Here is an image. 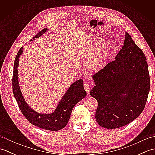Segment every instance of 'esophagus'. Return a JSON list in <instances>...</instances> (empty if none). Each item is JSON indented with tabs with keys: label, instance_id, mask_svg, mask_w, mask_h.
Instances as JSON below:
<instances>
[{
	"label": "esophagus",
	"instance_id": "34e87169",
	"mask_svg": "<svg viewBox=\"0 0 155 155\" xmlns=\"http://www.w3.org/2000/svg\"><path fill=\"white\" fill-rule=\"evenodd\" d=\"M90 84H88V83H84V89H85V91H87V93L88 94L89 93V91H90Z\"/></svg>",
	"mask_w": 155,
	"mask_h": 155
}]
</instances>
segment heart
I'll return each instance as SVG.
<instances>
[{
	"label": "heart",
	"mask_w": 155,
	"mask_h": 155,
	"mask_svg": "<svg viewBox=\"0 0 155 155\" xmlns=\"http://www.w3.org/2000/svg\"><path fill=\"white\" fill-rule=\"evenodd\" d=\"M100 40H97L99 42ZM110 43L109 41H105L100 44L99 47L94 53L92 54L87 62V67L91 71H97L101 68L105 58L109 51Z\"/></svg>",
	"instance_id": "heart-1"
}]
</instances>
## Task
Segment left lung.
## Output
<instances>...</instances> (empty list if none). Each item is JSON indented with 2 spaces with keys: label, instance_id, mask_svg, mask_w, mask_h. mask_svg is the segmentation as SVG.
<instances>
[{
  "label": "left lung",
  "instance_id": "1",
  "mask_svg": "<svg viewBox=\"0 0 155 155\" xmlns=\"http://www.w3.org/2000/svg\"><path fill=\"white\" fill-rule=\"evenodd\" d=\"M90 91L98 107L95 118L102 127L120 128L142 113L150 91V76L143 51L126 32L124 45L115 57L93 76ZM124 92L127 95L123 96Z\"/></svg>",
  "mask_w": 155,
  "mask_h": 155
}]
</instances>
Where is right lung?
<instances>
[{
    "label": "right lung",
    "mask_w": 155,
    "mask_h": 155,
    "mask_svg": "<svg viewBox=\"0 0 155 155\" xmlns=\"http://www.w3.org/2000/svg\"><path fill=\"white\" fill-rule=\"evenodd\" d=\"M46 31H47V29H43L36 35L34 38L41 37ZM22 53V47L20 48L16 56L12 81L13 94L17 102L20 110L25 117L32 124L36 127L52 131L61 130L67 124L72 110L75 104L84 98L87 95L86 91H84L83 87V80H78L71 85L70 88L62 97L54 113L49 114L36 113L29 108L28 104L26 103L18 86L17 67L18 64V58Z\"/></svg>",
    "instance_id": "1"
}]
</instances>
